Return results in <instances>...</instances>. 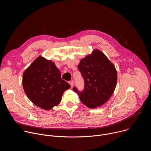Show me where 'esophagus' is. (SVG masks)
Instances as JSON below:
<instances>
[{"mask_svg":"<svg viewBox=\"0 0 151 151\" xmlns=\"http://www.w3.org/2000/svg\"><path fill=\"white\" fill-rule=\"evenodd\" d=\"M69 83L70 84L71 87H73V84H74V81H71L69 82Z\"/></svg>","mask_w":151,"mask_h":151,"instance_id":"obj_1","label":"esophagus"}]
</instances>
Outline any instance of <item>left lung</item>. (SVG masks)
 I'll return each instance as SVG.
<instances>
[{
  "mask_svg": "<svg viewBox=\"0 0 151 151\" xmlns=\"http://www.w3.org/2000/svg\"><path fill=\"white\" fill-rule=\"evenodd\" d=\"M78 69L84 80V88L76 93L82 103L90 108H95L109 99L115 89L117 72L114 64L100 51L94 50L92 54L81 60Z\"/></svg>",
  "mask_w": 151,
  "mask_h": 151,
  "instance_id": "obj_1",
  "label": "left lung"
}]
</instances>
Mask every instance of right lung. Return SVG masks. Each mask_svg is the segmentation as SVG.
<instances>
[{
    "label": "right lung",
    "instance_id": "1",
    "mask_svg": "<svg viewBox=\"0 0 151 151\" xmlns=\"http://www.w3.org/2000/svg\"><path fill=\"white\" fill-rule=\"evenodd\" d=\"M23 86L31 101L45 110L58 105L64 92L70 88V84L61 79L54 63L41 56L24 72Z\"/></svg>",
    "mask_w": 151,
    "mask_h": 151
}]
</instances>
